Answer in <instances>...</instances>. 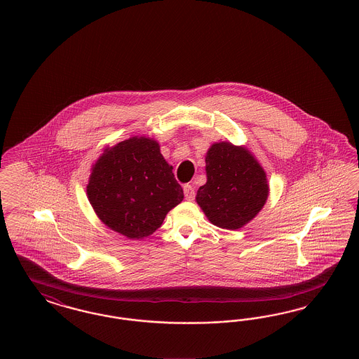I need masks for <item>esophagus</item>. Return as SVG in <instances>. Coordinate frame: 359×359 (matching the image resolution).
<instances>
[{
	"instance_id": "34e87169",
	"label": "esophagus",
	"mask_w": 359,
	"mask_h": 359,
	"mask_svg": "<svg viewBox=\"0 0 359 359\" xmlns=\"http://www.w3.org/2000/svg\"><path fill=\"white\" fill-rule=\"evenodd\" d=\"M184 196L187 201H194L195 199V188L191 184L184 186Z\"/></svg>"
}]
</instances>
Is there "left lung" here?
I'll use <instances>...</instances> for the list:
<instances>
[{"label":"left lung","mask_w":359,"mask_h":359,"mask_svg":"<svg viewBox=\"0 0 359 359\" xmlns=\"http://www.w3.org/2000/svg\"><path fill=\"white\" fill-rule=\"evenodd\" d=\"M207 183L196 202L208 221L236 230L252 221L265 205L266 175L249 151L230 142L214 144L205 156Z\"/></svg>","instance_id":"obj_1"}]
</instances>
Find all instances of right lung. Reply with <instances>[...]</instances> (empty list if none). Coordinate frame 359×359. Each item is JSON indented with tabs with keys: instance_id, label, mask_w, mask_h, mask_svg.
<instances>
[{
	"instance_id": "right-lung-1",
	"label": "right lung",
	"mask_w": 359,
	"mask_h": 359,
	"mask_svg": "<svg viewBox=\"0 0 359 359\" xmlns=\"http://www.w3.org/2000/svg\"><path fill=\"white\" fill-rule=\"evenodd\" d=\"M88 201L106 226L132 239L151 236L179 205L183 188L158 144L133 137L106 149L91 173Z\"/></svg>"
}]
</instances>
